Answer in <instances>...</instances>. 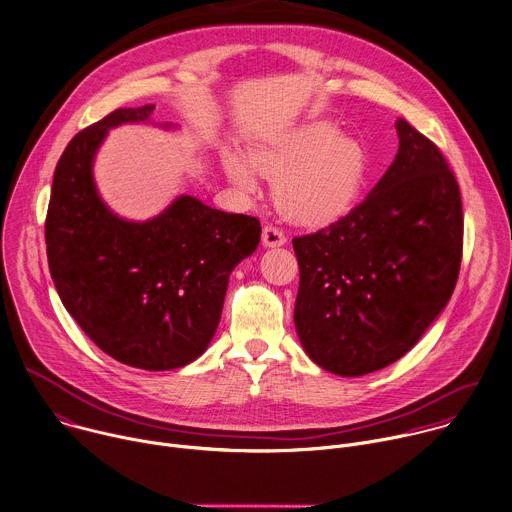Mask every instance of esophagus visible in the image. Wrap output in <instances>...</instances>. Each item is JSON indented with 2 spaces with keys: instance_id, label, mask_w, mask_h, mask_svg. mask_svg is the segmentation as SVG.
I'll use <instances>...</instances> for the list:
<instances>
[{
  "instance_id": "1",
  "label": "esophagus",
  "mask_w": 512,
  "mask_h": 512,
  "mask_svg": "<svg viewBox=\"0 0 512 512\" xmlns=\"http://www.w3.org/2000/svg\"><path fill=\"white\" fill-rule=\"evenodd\" d=\"M287 243V237L283 231H279L277 227L267 225L263 229V247H281Z\"/></svg>"
}]
</instances>
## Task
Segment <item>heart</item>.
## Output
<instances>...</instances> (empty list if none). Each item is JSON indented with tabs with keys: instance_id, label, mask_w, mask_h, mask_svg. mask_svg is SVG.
<instances>
[{
	"instance_id": "obj_1",
	"label": "heart",
	"mask_w": 512,
	"mask_h": 512,
	"mask_svg": "<svg viewBox=\"0 0 512 512\" xmlns=\"http://www.w3.org/2000/svg\"><path fill=\"white\" fill-rule=\"evenodd\" d=\"M223 168L233 185L253 193L257 173L275 183V201L285 217L301 225H327L344 217L368 179L366 148L325 120L307 122L251 150L249 160L223 152Z\"/></svg>"
}]
</instances>
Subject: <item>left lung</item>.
<instances>
[{
	"label": "left lung",
	"mask_w": 512,
	"mask_h": 512,
	"mask_svg": "<svg viewBox=\"0 0 512 512\" xmlns=\"http://www.w3.org/2000/svg\"><path fill=\"white\" fill-rule=\"evenodd\" d=\"M400 148L346 217L293 239L295 329L319 368L356 378L408 354L442 313L462 259L460 189L438 146L396 120Z\"/></svg>",
	"instance_id": "8db88e82"
}]
</instances>
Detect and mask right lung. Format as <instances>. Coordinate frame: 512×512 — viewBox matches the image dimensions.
Wrapping results in <instances>:
<instances>
[{
	"label": "right lung",
	"instance_id": "obj_1",
	"mask_svg": "<svg viewBox=\"0 0 512 512\" xmlns=\"http://www.w3.org/2000/svg\"><path fill=\"white\" fill-rule=\"evenodd\" d=\"M154 104L118 108L78 132L58 160L46 217L58 295L120 364L166 372L205 354L231 271L261 239L255 217L181 195L148 221L118 217L98 195L94 158L110 128L152 122ZM173 128V124H162Z\"/></svg>",
	"mask_w": 512,
	"mask_h": 512
}]
</instances>
